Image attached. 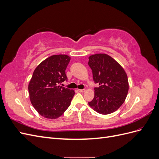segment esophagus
Masks as SVG:
<instances>
[{"mask_svg":"<svg viewBox=\"0 0 159 159\" xmlns=\"http://www.w3.org/2000/svg\"><path fill=\"white\" fill-rule=\"evenodd\" d=\"M78 91H80V92H81V93H83V92H84V91H85V89H78Z\"/></svg>","mask_w":159,"mask_h":159,"instance_id":"obj_1","label":"esophagus"}]
</instances>
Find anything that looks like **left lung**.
Returning a JSON list of instances; mask_svg holds the SVG:
<instances>
[{
    "label": "left lung",
    "mask_w": 159,
    "mask_h": 159,
    "mask_svg": "<svg viewBox=\"0 0 159 159\" xmlns=\"http://www.w3.org/2000/svg\"><path fill=\"white\" fill-rule=\"evenodd\" d=\"M88 65L98 88H94L95 95L89 102L96 112L103 115L113 113L126 99L129 90L125 71L111 57L105 54L89 56Z\"/></svg>",
    "instance_id": "1"
}]
</instances>
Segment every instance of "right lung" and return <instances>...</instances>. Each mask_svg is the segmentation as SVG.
<instances>
[{"label": "right lung", "instance_id": "obj_1", "mask_svg": "<svg viewBox=\"0 0 159 159\" xmlns=\"http://www.w3.org/2000/svg\"><path fill=\"white\" fill-rule=\"evenodd\" d=\"M70 61L67 55H54L34 71L28 85L30 99L33 107L44 117L58 118L70 105L74 91L61 86L68 80L66 70Z\"/></svg>", "mask_w": 159, "mask_h": 159}]
</instances>
